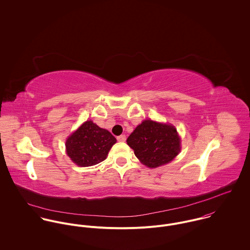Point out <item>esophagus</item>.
<instances>
[{
  "label": "esophagus",
  "instance_id": "1",
  "mask_svg": "<svg viewBox=\"0 0 250 250\" xmlns=\"http://www.w3.org/2000/svg\"><path fill=\"white\" fill-rule=\"evenodd\" d=\"M117 141L120 143H124L126 141V136L125 135H121L119 137H117Z\"/></svg>",
  "mask_w": 250,
  "mask_h": 250
}]
</instances>
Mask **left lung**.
<instances>
[{"instance_id": "obj_1", "label": "left lung", "mask_w": 250, "mask_h": 250, "mask_svg": "<svg viewBox=\"0 0 250 250\" xmlns=\"http://www.w3.org/2000/svg\"><path fill=\"white\" fill-rule=\"evenodd\" d=\"M144 166L155 168L170 163L181 150L177 130L170 124L144 120L127 139Z\"/></svg>"}]
</instances>
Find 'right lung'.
<instances>
[{
  "instance_id": "add662e5",
  "label": "right lung",
  "mask_w": 250,
  "mask_h": 250,
  "mask_svg": "<svg viewBox=\"0 0 250 250\" xmlns=\"http://www.w3.org/2000/svg\"><path fill=\"white\" fill-rule=\"evenodd\" d=\"M116 139L106 129L87 120L66 140V153L79 167H91L103 162Z\"/></svg>"
}]
</instances>
